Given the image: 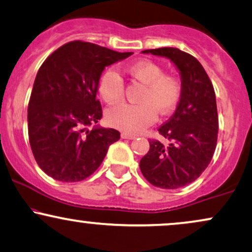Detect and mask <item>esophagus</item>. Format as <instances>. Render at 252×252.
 I'll return each instance as SVG.
<instances>
[{
  "mask_svg": "<svg viewBox=\"0 0 252 252\" xmlns=\"http://www.w3.org/2000/svg\"><path fill=\"white\" fill-rule=\"evenodd\" d=\"M122 138L124 139H134L136 138V135H132V134H126V132H122Z\"/></svg>",
  "mask_w": 252,
  "mask_h": 252,
  "instance_id": "esophagus-1",
  "label": "esophagus"
}]
</instances>
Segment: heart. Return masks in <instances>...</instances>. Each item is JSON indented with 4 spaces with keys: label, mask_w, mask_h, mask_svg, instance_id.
Masks as SVG:
<instances>
[{
    "label": "heart",
    "mask_w": 252,
    "mask_h": 252,
    "mask_svg": "<svg viewBox=\"0 0 252 252\" xmlns=\"http://www.w3.org/2000/svg\"><path fill=\"white\" fill-rule=\"evenodd\" d=\"M126 74L144 84L138 97L139 104H120L107 111V121L111 126L122 131L137 134L155 122L157 113L168 115L181 98L182 86L178 78L163 75V69L153 61L142 60L126 69ZM98 90L109 104L120 102L123 97L122 77L114 69H109L99 80Z\"/></svg>",
    "instance_id": "heart-1"
}]
</instances>
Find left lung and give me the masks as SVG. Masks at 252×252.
I'll return each instance as SVG.
<instances>
[{"instance_id": "8db88e82", "label": "left lung", "mask_w": 252, "mask_h": 252, "mask_svg": "<svg viewBox=\"0 0 252 252\" xmlns=\"http://www.w3.org/2000/svg\"><path fill=\"white\" fill-rule=\"evenodd\" d=\"M174 63L181 76L180 102L170 120L158 128L168 143L149 141L150 149L139 162L149 183L178 189L196 181L213 158L217 143L218 116L211 81L195 57L177 48L143 50Z\"/></svg>"}]
</instances>
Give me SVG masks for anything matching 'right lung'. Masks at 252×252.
Returning <instances> with one entry per match:
<instances>
[{
    "instance_id": "right-lung-1",
    "label": "right lung",
    "mask_w": 252,
    "mask_h": 252,
    "mask_svg": "<svg viewBox=\"0 0 252 252\" xmlns=\"http://www.w3.org/2000/svg\"><path fill=\"white\" fill-rule=\"evenodd\" d=\"M132 53H117L88 42H69L44 61L36 75L28 105V134L39 168L54 180L78 182L104 159L120 132L98 124L96 99L105 66Z\"/></svg>"
}]
</instances>
